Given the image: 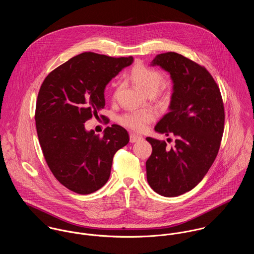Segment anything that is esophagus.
Listing matches in <instances>:
<instances>
[{
  "mask_svg": "<svg viewBox=\"0 0 254 254\" xmlns=\"http://www.w3.org/2000/svg\"><path fill=\"white\" fill-rule=\"evenodd\" d=\"M142 139L143 138L141 136H138L136 134H130V143H136Z\"/></svg>",
  "mask_w": 254,
  "mask_h": 254,
  "instance_id": "esophagus-1",
  "label": "esophagus"
}]
</instances>
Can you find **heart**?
<instances>
[{"mask_svg": "<svg viewBox=\"0 0 254 254\" xmlns=\"http://www.w3.org/2000/svg\"><path fill=\"white\" fill-rule=\"evenodd\" d=\"M129 80L145 95H153L155 94L159 87L162 85L164 77L161 71L148 67L142 64H137L128 76ZM119 87L116 86L113 92V99H115L118 95ZM170 96V92L166 91L163 93V97L168 99ZM155 119V114L150 109H142L135 110L124 113L120 116L119 122L121 125L137 131L142 132L145 131L149 123H151Z\"/></svg>", "mask_w": 254, "mask_h": 254, "instance_id": "b5f03b06", "label": "heart"}]
</instances>
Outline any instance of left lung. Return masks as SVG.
Segmentation results:
<instances>
[{
  "instance_id": "1",
  "label": "left lung",
  "mask_w": 254,
  "mask_h": 254,
  "mask_svg": "<svg viewBox=\"0 0 254 254\" xmlns=\"http://www.w3.org/2000/svg\"><path fill=\"white\" fill-rule=\"evenodd\" d=\"M151 65L170 73L174 92L170 112L155 131L175 137V145L150 137L152 151L145 162L150 188L163 196L193 189L213 164L224 132L225 111L217 83L208 70L174 52L157 55Z\"/></svg>"
}]
</instances>
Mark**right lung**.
<instances>
[{
    "label": "right lung",
    "instance_id": "add662e5",
    "mask_svg": "<svg viewBox=\"0 0 254 254\" xmlns=\"http://www.w3.org/2000/svg\"><path fill=\"white\" fill-rule=\"evenodd\" d=\"M133 58L82 53L45 78L35 110L37 134L45 160L56 179L76 193L88 194L109 180L115 152L129 143L116 124L103 137L84 123L105 108V88ZM106 118L105 115H102Z\"/></svg>",
    "mask_w": 254,
    "mask_h": 254
}]
</instances>
